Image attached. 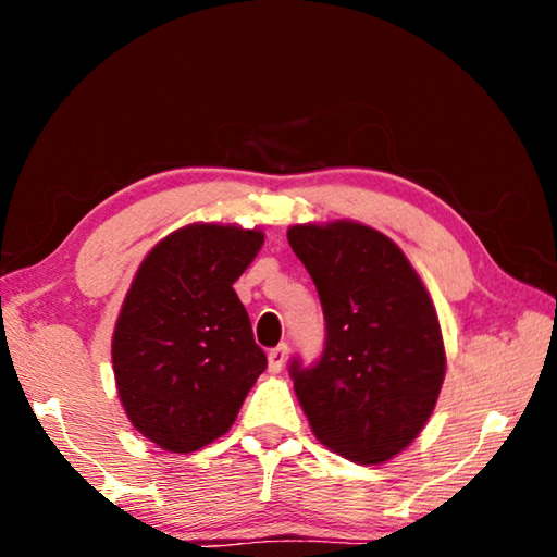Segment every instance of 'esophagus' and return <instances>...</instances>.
I'll return each mask as SVG.
<instances>
[{
    "mask_svg": "<svg viewBox=\"0 0 557 557\" xmlns=\"http://www.w3.org/2000/svg\"><path fill=\"white\" fill-rule=\"evenodd\" d=\"M268 361H270V371L280 373L282 366H285V361H287V344H280L275 348H270Z\"/></svg>",
    "mask_w": 557,
    "mask_h": 557,
    "instance_id": "obj_1",
    "label": "esophagus"
}]
</instances>
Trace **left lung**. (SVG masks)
<instances>
[{
	"mask_svg": "<svg viewBox=\"0 0 557 557\" xmlns=\"http://www.w3.org/2000/svg\"><path fill=\"white\" fill-rule=\"evenodd\" d=\"M287 240L324 312L314 363L289 375L317 440L358 465H381L425 428L445 379L432 299L398 245L361 223L295 225Z\"/></svg>",
	"mask_w": 557,
	"mask_h": 557,
	"instance_id": "left-lung-1",
	"label": "left lung"
}]
</instances>
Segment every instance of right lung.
I'll return each mask as SVG.
<instances>
[{"mask_svg":"<svg viewBox=\"0 0 557 557\" xmlns=\"http://www.w3.org/2000/svg\"><path fill=\"white\" fill-rule=\"evenodd\" d=\"M260 231L188 225L149 252L112 336L120 400L132 425L169 451H196L233 425L268 369L235 295Z\"/></svg>","mask_w":557,"mask_h":557,"instance_id":"1","label":"right lung"}]
</instances>
